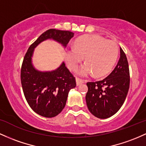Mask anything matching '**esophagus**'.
<instances>
[{
	"label": "esophagus",
	"instance_id": "1",
	"mask_svg": "<svg viewBox=\"0 0 146 146\" xmlns=\"http://www.w3.org/2000/svg\"><path fill=\"white\" fill-rule=\"evenodd\" d=\"M76 80L77 86H79V85H80L81 84H82V83H84V80L79 79V78H76Z\"/></svg>",
	"mask_w": 146,
	"mask_h": 146
}]
</instances>
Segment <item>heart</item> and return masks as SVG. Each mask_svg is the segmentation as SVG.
Segmentation results:
<instances>
[{"label": "heart", "instance_id": "1", "mask_svg": "<svg viewBox=\"0 0 146 146\" xmlns=\"http://www.w3.org/2000/svg\"><path fill=\"white\" fill-rule=\"evenodd\" d=\"M118 55V45L113 40L100 35H86L80 36L74 42V48L66 52V61L70 69L74 70L85 57L86 63L76 70L80 76L94 73L101 77L110 73Z\"/></svg>", "mask_w": 146, "mask_h": 146}]
</instances>
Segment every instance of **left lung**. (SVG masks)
I'll return each mask as SVG.
<instances>
[{
    "instance_id": "8db88e82",
    "label": "left lung",
    "mask_w": 146,
    "mask_h": 146,
    "mask_svg": "<svg viewBox=\"0 0 146 146\" xmlns=\"http://www.w3.org/2000/svg\"><path fill=\"white\" fill-rule=\"evenodd\" d=\"M86 102L89 111L101 119L110 118L124 103L129 87V70L125 54L120 48V59L104 80L87 82Z\"/></svg>"
}]
</instances>
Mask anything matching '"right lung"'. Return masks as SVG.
<instances>
[{
    "instance_id": "obj_1",
    "label": "right lung",
    "mask_w": 146,
    "mask_h": 146,
    "mask_svg": "<svg viewBox=\"0 0 146 146\" xmlns=\"http://www.w3.org/2000/svg\"><path fill=\"white\" fill-rule=\"evenodd\" d=\"M74 33L50 29L39 36L24 57L21 80L25 99L32 110L41 116L52 118L64 108L68 92L76 87V79L66 67L64 62L55 70L41 71L33 64L35 48L43 41L52 39L66 48Z\"/></svg>"
}]
</instances>
